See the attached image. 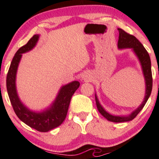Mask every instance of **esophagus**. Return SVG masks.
Returning a JSON list of instances; mask_svg holds the SVG:
<instances>
[{
  "label": "esophagus",
  "instance_id": "obj_1",
  "mask_svg": "<svg viewBox=\"0 0 159 159\" xmlns=\"http://www.w3.org/2000/svg\"><path fill=\"white\" fill-rule=\"evenodd\" d=\"M88 77H87V75H84L83 76V79L84 80V81H88Z\"/></svg>",
  "mask_w": 159,
  "mask_h": 159
}]
</instances>
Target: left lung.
I'll use <instances>...</instances> for the list:
<instances>
[{
    "label": "left lung",
    "instance_id": "obj_1",
    "mask_svg": "<svg viewBox=\"0 0 159 159\" xmlns=\"http://www.w3.org/2000/svg\"><path fill=\"white\" fill-rule=\"evenodd\" d=\"M119 30V39H118V48H132L136 55L138 56V59L140 62V64L142 66V69H143V75L145 78L146 81V94L145 98H144L143 102L141 105H140L135 111L129 116H114L104 110V108L100 105L98 102L97 96L95 95V98H96V106H97L98 111L104 117H105L107 120L114 123H123V122H128L132 120L134 118L136 117V116L140 113V111L143 109V107L147 103V100L150 96L151 92L152 89V70H151V61L149 55L144 48L143 45L140 43L135 36L131 34H128L123 30V29L118 28Z\"/></svg>",
    "mask_w": 159,
    "mask_h": 159
}]
</instances>
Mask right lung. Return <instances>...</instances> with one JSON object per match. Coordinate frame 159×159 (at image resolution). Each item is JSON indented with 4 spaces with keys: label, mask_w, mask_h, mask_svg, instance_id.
Here are the masks:
<instances>
[{
    "label": "right lung",
    "mask_w": 159,
    "mask_h": 159,
    "mask_svg": "<svg viewBox=\"0 0 159 159\" xmlns=\"http://www.w3.org/2000/svg\"><path fill=\"white\" fill-rule=\"evenodd\" d=\"M39 35H34L26 45L21 47L12 58L7 75V89L10 102L16 114L27 125L41 132H46L59 126L64 121L72 95L79 87L78 81H72L62 87L52 106L43 112L36 113L27 109L19 100L16 88V75L21 54L35 46Z\"/></svg>",
    "instance_id": "obj_1"
}]
</instances>
